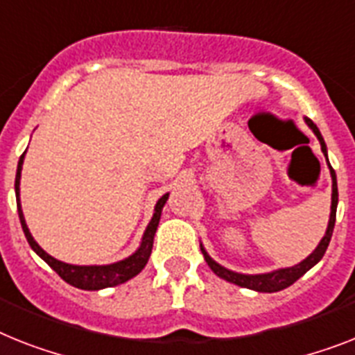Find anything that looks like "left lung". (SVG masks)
Instances as JSON below:
<instances>
[{"label": "left lung", "instance_id": "1", "mask_svg": "<svg viewBox=\"0 0 355 355\" xmlns=\"http://www.w3.org/2000/svg\"><path fill=\"white\" fill-rule=\"evenodd\" d=\"M304 123L312 128V132H314L315 137H318L319 143H321V150H323L324 157H327V145H324V139L323 136H321L319 128L315 127L314 121L309 118H304ZM327 163H329V157H327ZM329 168H330V175H332V205H330L329 227H327V232H324L323 239L319 241L315 250L312 252L306 259H303V261L297 263V265L294 266H288V268H277V270L266 272V274H239V272L228 270V268H225V266H221L219 263L214 261L212 257L207 254L203 245H201V252H203L205 261L209 263V266L212 268L214 274L221 277V279L228 281V283L243 286V288L256 290V292H279V290L286 288V286H290L292 283H295V281L300 279L304 272H309L312 266L318 265V263L321 261V257L324 256L327 248H329L330 237H332V232H334V225H336V210H338V181H336V172H334V168L330 166V163H329Z\"/></svg>", "mask_w": 355, "mask_h": 355}]
</instances>
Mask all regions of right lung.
I'll return each mask as SVG.
<instances>
[{
  "label": "right lung",
  "mask_w": 355,
  "mask_h": 355,
  "mask_svg": "<svg viewBox=\"0 0 355 355\" xmlns=\"http://www.w3.org/2000/svg\"><path fill=\"white\" fill-rule=\"evenodd\" d=\"M23 159H25V154H21V157H19L17 172H16V183H14V189H16L17 214H19L21 228H23V232H25L26 241H28L32 250L36 252L37 256H40L46 265L51 266L52 270H54L61 279L67 281L69 285L76 286V288L101 290V288H108V286L121 285V283H125V281L137 276V274L145 268V265L148 263V257H150L157 225H159L161 210H163V207H165L168 194L161 196V198L157 199L156 207H154V216H152L150 223H148L145 234H143L141 245H139V248H137L132 256L125 257V259H121V261L118 263H112V265H69V263L58 261L55 257L49 256V254H46L40 245H37L36 239L32 237L28 227H26L25 216H23V210H21V203H19V180H21Z\"/></svg>",
  "instance_id": "right-lung-1"
}]
</instances>
